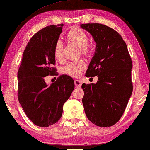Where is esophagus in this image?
<instances>
[{
	"mask_svg": "<svg viewBox=\"0 0 150 150\" xmlns=\"http://www.w3.org/2000/svg\"><path fill=\"white\" fill-rule=\"evenodd\" d=\"M74 83H75V88H79L81 87V81L79 80H75Z\"/></svg>",
	"mask_w": 150,
	"mask_h": 150,
	"instance_id": "obj_1",
	"label": "esophagus"
}]
</instances>
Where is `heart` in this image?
<instances>
[{
	"label": "heart",
	"instance_id": "1",
	"mask_svg": "<svg viewBox=\"0 0 150 150\" xmlns=\"http://www.w3.org/2000/svg\"><path fill=\"white\" fill-rule=\"evenodd\" d=\"M67 38L80 47V51L83 54H89L91 49L87 45L88 37L86 33L80 28L74 27L69 31ZM54 54L56 59H60L62 54V43L60 41H57L54 48ZM85 68V63L83 61L75 62H70L67 64L64 71L67 74L72 77H78L81 75V71Z\"/></svg>",
	"mask_w": 150,
	"mask_h": 150
}]
</instances>
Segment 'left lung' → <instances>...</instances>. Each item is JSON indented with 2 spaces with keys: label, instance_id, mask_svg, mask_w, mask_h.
I'll return each instance as SVG.
<instances>
[{
  "label": "left lung",
  "instance_id": "left-lung-1",
  "mask_svg": "<svg viewBox=\"0 0 150 150\" xmlns=\"http://www.w3.org/2000/svg\"><path fill=\"white\" fill-rule=\"evenodd\" d=\"M81 27L96 43L85 76L98 77L96 84L81 86L85 113L97 126H112L122 117L132 96V59L126 43L113 28L99 23L82 24Z\"/></svg>",
  "mask_w": 150,
  "mask_h": 150
}]
</instances>
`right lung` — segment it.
Instances as JSON below:
<instances>
[{
  "mask_svg": "<svg viewBox=\"0 0 150 150\" xmlns=\"http://www.w3.org/2000/svg\"><path fill=\"white\" fill-rule=\"evenodd\" d=\"M63 24L50 25L35 34L24 51L18 71V98L28 118L39 127H48L60 120L63 106L75 88L69 76L61 75L47 85L45 77L56 75L54 48Z\"/></svg>",
  "mask_w": 150,
  "mask_h": 150,
  "instance_id": "1",
  "label": "right lung"
}]
</instances>
